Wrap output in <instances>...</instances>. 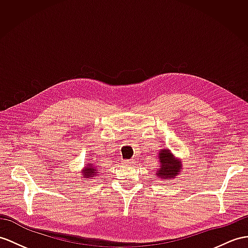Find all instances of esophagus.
<instances>
[{
  "instance_id": "esophagus-1",
  "label": "esophagus",
  "mask_w": 248,
  "mask_h": 248,
  "mask_svg": "<svg viewBox=\"0 0 248 248\" xmlns=\"http://www.w3.org/2000/svg\"><path fill=\"white\" fill-rule=\"evenodd\" d=\"M123 163L125 165H131V164H134V160H124Z\"/></svg>"
}]
</instances>
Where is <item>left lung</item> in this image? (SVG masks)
<instances>
[{"mask_svg": "<svg viewBox=\"0 0 248 248\" xmlns=\"http://www.w3.org/2000/svg\"><path fill=\"white\" fill-rule=\"evenodd\" d=\"M159 161L160 165L155 174L160 179L171 180L182 170V163L171 154L170 149L164 148L159 150Z\"/></svg>", "mask_w": 248, "mask_h": 248, "instance_id": "obj_1", "label": "left lung"}]
</instances>
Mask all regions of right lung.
Here are the masks:
<instances>
[{
    "instance_id": "add662e5",
    "label": "right lung",
    "mask_w": 248,
    "mask_h": 248,
    "mask_svg": "<svg viewBox=\"0 0 248 248\" xmlns=\"http://www.w3.org/2000/svg\"><path fill=\"white\" fill-rule=\"evenodd\" d=\"M82 173H83V176H81V177H83V178H90V177L96 176V173H98V171H96V168L94 167L93 163H89V164H87L86 167L82 170Z\"/></svg>"
}]
</instances>
